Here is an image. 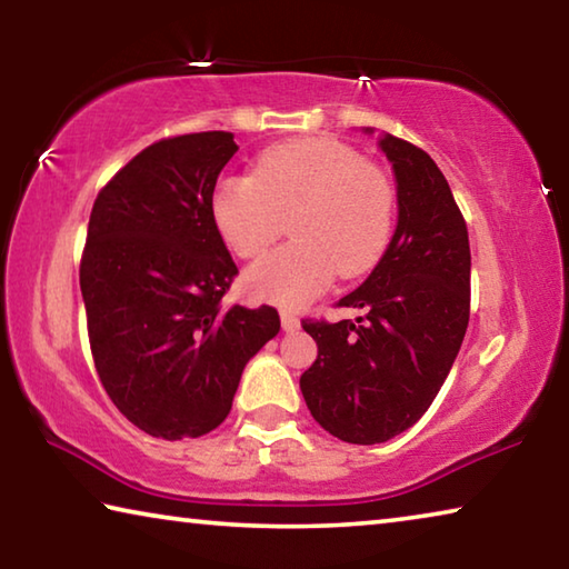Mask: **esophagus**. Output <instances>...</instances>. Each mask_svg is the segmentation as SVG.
I'll return each mask as SVG.
<instances>
[{"instance_id": "34e87169", "label": "esophagus", "mask_w": 569, "mask_h": 569, "mask_svg": "<svg viewBox=\"0 0 569 569\" xmlns=\"http://www.w3.org/2000/svg\"><path fill=\"white\" fill-rule=\"evenodd\" d=\"M281 326H283V331H286V333H293V331L301 329V321H298V316H296V313H291V311H281Z\"/></svg>"}]
</instances>
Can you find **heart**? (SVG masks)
<instances>
[{"label": "heart", "instance_id": "b5f03b06", "mask_svg": "<svg viewBox=\"0 0 569 569\" xmlns=\"http://www.w3.org/2000/svg\"><path fill=\"white\" fill-rule=\"evenodd\" d=\"M210 216L238 258H256L283 233L291 243L253 263L243 288L253 301L296 308L331 286L333 273L371 271L389 246L393 188L379 168L331 138L266 148L250 176L218 180Z\"/></svg>", "mask_w": 569, "mask_h": 569}]
</instances>
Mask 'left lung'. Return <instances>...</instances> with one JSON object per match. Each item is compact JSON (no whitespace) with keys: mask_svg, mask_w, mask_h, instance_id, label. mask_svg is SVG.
<instances>
[{"mask_svg":"<svg viewBox=\"0 0 569 569\" xmlns=\"http://www.w3.org/2000/svg\"><path fill=\"white\" fill-rule=\"evenodd\" d=\"M379 148L397 178L399 218L371 276L339 301L363 316L303 321L319 346L301 377L306 407L349 445H381L423 417L469 323V236L447 178L407 140L383 132Z\"/></svg>","mask_w":569,"mask_h":569,"instance_id":"obj_1","label":"left lung"}]
</instances>
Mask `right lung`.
Segmentation results:
<instances>
[{
    "instance_id": "obj_1",
    "label": "right lung",
    "mask_w": 569,
    "mask_h": 569,
    "mask_svg": "<svg viewBox=\"0 0 569 569\" xmlns=\"http://www.w3.org/2000/svg\"><path fill=\"white\" fill-rule=\"evenodd\" d=\"M233 132L134 156L92 206L80 288L94 366L134 427L176 441L228 417L246 363L281 329L271 306H223L238 268L210 216Z\"/></svg>"
}]
</instances>
